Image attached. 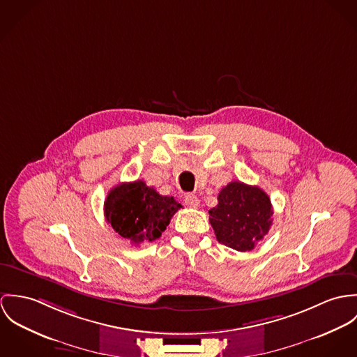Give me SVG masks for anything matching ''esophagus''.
<instances>
[{
	"mask_svg": "<svg viewBox=\"0 0 357 357\" xmlns=\"http://www.w3.org/2000/svg\"><path fill=\"white\" fill-rule=\"evenodd\" d=\"M185 204H186L189 208H198L199 199H198L195 195H186V196H185Z\"/></svg>",
	"mask_w": 357,
	"mask_h": 357,
	"instance_id": "1",
	"label": "esophagus"
}]
</instances>
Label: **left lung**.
<instances>
[{"instance_id": "1", "label": "left lung", "mask_w": 357, "mask_h": 357, "mask_svg": "<svg viewBox=\"0 0 357 357\" xmlns=\"http://www.w3.org/2000/svg\"><path fill=\"white\" fill-rule=\"evenodd\" d=\"M270 197L257 186L230 182L209 211V223L216 239L238 252H249L263 239L273 225Z\"/></svg>"}]
</instances>
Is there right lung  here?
I'll use <instances>...</instances> for the list:
<instances>
[{"label": "right lung", "instance_id": "right-lung-1", "mask_svg": "<svg viewBox=\"0 0 357 357\" xmlns=\"http://www.w3.org/2000/svg\"><path fill=\"white\" fill-rule=\"evenodd\" d=\"M179 208L174 197L161 196L144 181L115 186L104 205L111 227L135 245L160 238Z\"/></svg>", "mask_w": 357, "mask_h": 357}]
</instances>
